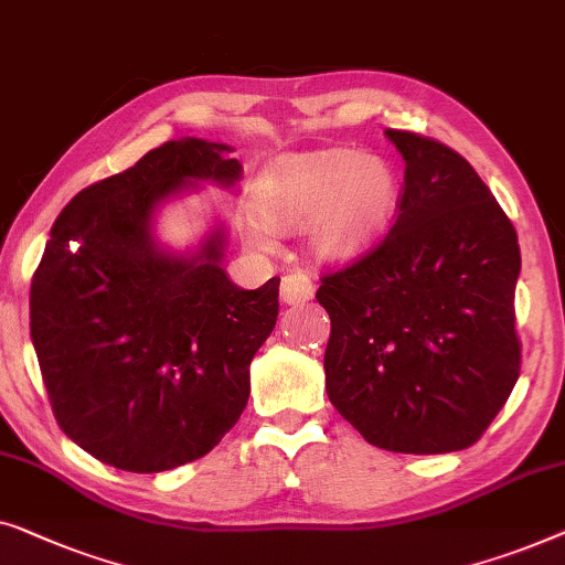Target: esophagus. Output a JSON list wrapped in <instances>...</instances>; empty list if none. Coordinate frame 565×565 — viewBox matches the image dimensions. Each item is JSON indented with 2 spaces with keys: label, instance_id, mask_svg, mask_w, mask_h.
<instances>
[{
  "label": "esophagus",
  "instance_id": "obj_1",
  "mask_svg": "<svg viewBox=\"0 0 565 565\" xmlns=\"http://www.w3.org/2000/svg\"><path fill=\"white\" fill-rule=\"evenodd\" d=\"M315 297V284L305 274H286L281 279V301L284 305H305Z\"/></svg>",
  "mask_w": 565,
  "mask_h": 565
}]
</instances>
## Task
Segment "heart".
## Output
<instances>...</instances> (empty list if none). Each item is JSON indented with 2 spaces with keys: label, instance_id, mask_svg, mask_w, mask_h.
I'll use <instances>...</instances> for the list:
<instances>
[{
  "label": "heart",
  "instance_id": "obj_1",
  "mask_svg": "<svg viewBox=\"0 0 565 565\" xmlns=\"http://www.w3.org/2000/svg\"><path fill=\"white\" fill-rule=\"evenodd\" d=\"M399 200V177L386 158L355 148L284 153L258 173L253 186L258 214L243 220V233L253 248L268 250L271 227H307L317 256L353 258L386 235Z\"/></svg>",
  "mask_w": 565,
  "mask_h": 565
}]
</instances>
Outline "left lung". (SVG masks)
I'll return each instance as SVG.
<instances>
[{"label": "left lung", "instance_id": "obj_1", "mask_svg": "<svg viewBox=\"0 0 565 565\" xmlns=\"http://www.w3.org/2000/svg\"><path fill=\"white\" fill-rule=\"evenodd\" d=\"M404 158L399 217L369 256L322 279L324 388L376 448L463 450L520 379L510 217L456 150L386 130Z\"/></svg>", "mask_w": 565, "mask_h": 565}]
</instances>
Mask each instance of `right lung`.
Listing matches in <instances>:
<instances>
[{
	"label": "right lung",
	"mask_w": 565,
	"mask_h": 565,
	"mask_svg": "<svg viewBox=\"0 0 565 565\" xmlns=\"http://www.w3.org/2000/svg\"><path fill=\"white\" fill-rule=\"evenodd\" d=\"M233 148L179 138L86 186L51 227L30 286V338L61 430L102 463L158 473L210 452L241 419L279 279L241 289L217 220L192 248L156 235L163 204L237 192Z\"/></svg>",
	"instance_id": "right-lung-1"
}]
</instances>
